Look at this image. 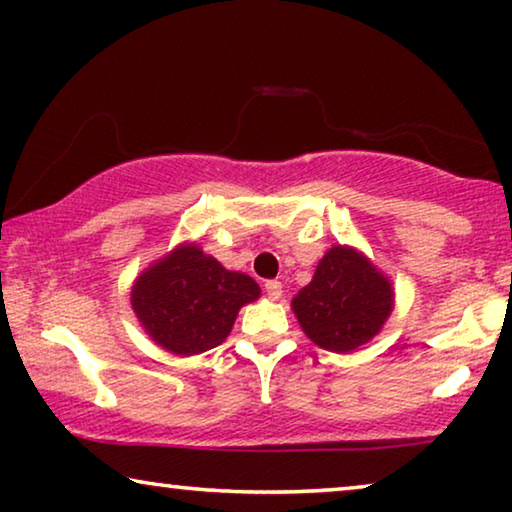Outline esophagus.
Masks as SVG:
<instances>
[{
  "label": "esophagus",
  "instance_id": "1",
  "mask_svg": "<svg viewBox=\"0 0 512 512\" xmlns=\"http://www.w3.org/2000/svg\"><path fill=\"white\" fill-rule=\"evenodd\" d=\"M265 293H267V297H270V300H281V281H265Z\"/></svg>",
  "mask_w": 512,
  "mask_h": 512
}]
</instances>
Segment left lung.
Segmentation results:
<instances>
[{
    "label": "left lung",
    "mask_w": 512,
    "mask_h": 512,
    "mask_svg": "<svg viewBox=\"0 0 512 512\" xmlns=\"http://www.w3.org/2000/svg\"><path fill=\"white\" fill-rule=\"evenodd\" d=\"M290 306L318 348L352 352L382 332L393 311V286L359 249L334 245Z\"/></svg>",
    "instance_id": "obj_1"
}]
</instances>
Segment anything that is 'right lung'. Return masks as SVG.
Returning <instances> with one entry per match:
<instances>
[{
	"instance_id": "obj_1",
	"label": "right lung",
	"mask_w": 512,
	"mask_h": 512,
	"mask_svg": "<svg viewBox=\"0 0 512 512\" xmlns=\"http://www.w3.org/2000/svg\"><path fill=\"white\" fill-rule=\"evenodd\" d=\"M261 297L258 283L203 254L196 242H183L157 258L132 283V311L171 355H201L231 334L238 311Z\"/></svg>"
}]
</instances>
